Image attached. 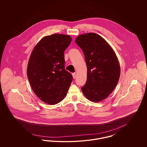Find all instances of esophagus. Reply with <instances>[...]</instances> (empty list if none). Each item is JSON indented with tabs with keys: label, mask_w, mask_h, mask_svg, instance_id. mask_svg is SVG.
Masks as SVG:
<instances>
[{
	"label": "esophagus",
	"mask_w": 147,
	"mask_h": 147,
	"mask_svg": "<svg viewBox=\"0 0 147 147\" xmlns=\"http://www.w3.org/2000/svg\"><path fill=\"white\" fill-rule=\"evenodd\" d=\"M72 76H73V78H74V79H75V78H76V73H73V74H72Z\"/></svg>",
	"instance_id": "obj_1"
}]
</instances>
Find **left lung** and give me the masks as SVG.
<instances>
[{
  "label": "left lung",
  "mask_w": 147,
  "mask_h": 147,
  "mask_svg": "<svg viewBox=\"0 0 147 147\" xmlns=\"http://www.w3.org/2000/svg\"><path fill=\"white\" fill-rule=\"evenodd\" d=\"M76 42L83 51L87 66V80L82 90L90 101L100 102L109 96L119 82L117 57L110 45L96 34L79 35Z\"/></svg>",
  "instance_id": "1"
}]
</instances>
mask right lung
<instances>
[{
	"label": "right lung",
	"instance_id": "add662e5",
	"mask_svg": "<svg viewBox=\"0 0 147 147\" xmlns=\"http://www.w3.org/2000/svg\"><path fill=\"white\" fill-rule=\"evenodd\" d=\"M71 41L69 35L43 37L33 49L27 75L35 94L44 102L55 105L66 96L73 77L65 69L64 52Z\"/></svg>",
	"mask_w": 147,
	"mask_h": 147
}]
</instances>
